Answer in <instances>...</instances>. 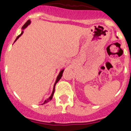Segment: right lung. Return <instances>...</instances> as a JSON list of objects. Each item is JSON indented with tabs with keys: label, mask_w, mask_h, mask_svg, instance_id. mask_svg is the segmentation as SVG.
Masks as SVG:
<instances>
[{
	"label": "right lung",
	"mask_w": 131,
	"mask_h": 131,
	"mask_svg": "<svg viewBox=\"0 0 131 131\" xmlns=\"http://www.w3.org/2000/svg\"><path fill=\"white\" fill-rule=\"evenodd\" d=\"M30 23H31L30 20H28V21H27V22H26V23H25V24H24V25H23V27H22V29H25V28H26V27H27V26H28V25H29V24H30ZM23 31H22V32H21V34H20V35H19V36H18L17 37V38H16V40H15V41L16 40H17L18 38H19V37H20V36H21V35L23 34ZM63 71H64V69H63V70H62V71H60V73H59V75H58V77H57V78H56V82H55V83H54V88H53V91H52V94H51L50 97H49V98H48L47 100H45V101H44V102H43V104H45V103H47V102H48L49 101H50L51 100H52V99L53 95H54V93L55 85H56V83L58 82V81H59V80H60V78H61V77H62V73H63Z\"/></svg>",
	"instance_id": "1"
}]
</instances>
